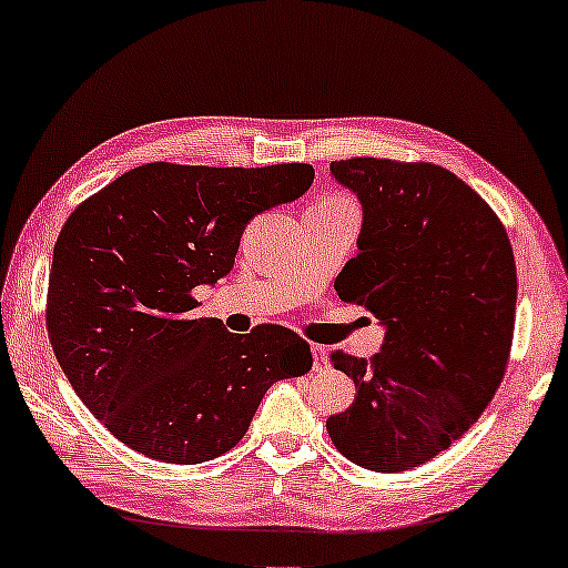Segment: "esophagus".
<instances>
[{
    "mask_svg": "<svg viewBox=\"0 0 568 568\" xmlns=\"http://www.w3.org/2000/svg\"><path fill=\"white\" fill-rule=\"evenodd\" d=\"M312 357H314V369L317 372L327 369V349L322 345H312Z\"/></svg>",
    "mask_w": 568,
    "mask_h": 568,
    "instance_id": "34e87169",
    "label": "esophagus"
}]
</instances>
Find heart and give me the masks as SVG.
I'll return each instance as SVG.
<instances>
[{
	"mask_svg": "<svg viewBox=\"0 0 568 568\" xmlns=\"http://www.w3.org/2000/svg\"><path fill=\"white\" fill-rule=\"evenodd\" d=\"M324 201H345V199H339V196H329V199H324Z\"/></svg>",
	"mask_w": 568,
	"mask_h": 568,
	"instance_id": "1",
	"label": "heart"
}]
</instances>
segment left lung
<instances>
[{"mask_svg":"<svg viewBox=\"0 0 568 568\" xmlns=\"http://www.w3.org/2000/svg\"><path fill=\"white\" fill-rule=\"evenodd\" d=\"M362 203L357 254L334 290L385 327L369 362L329 359L357 387L327 430L357 466L399 473L448 450L504 379L516 317V262L504 223L433 163L352 158L329 165Z\"/></svg>","mask_w":568,"mask_h":568,"instance_id":"left-lung-1","label":"left lung"}]
</instances>
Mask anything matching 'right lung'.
Returning a JSON list of instances; mask_svg holds the SVG:
<instances>
[{
	"mask_svg": "<svg viewBox=\"0 0 568 568\" xmlns=\"http://www.w3.org/2000/svg\"><path fill=\"white\" fill-rule=\"evenodd\" d=\"M312 181L306 163H148L64 221L50 342L74 393L128 448L179 466L219 458L244 438L276 379L312 369V349L292 329L234 334L193 312V290L234 268L246 223Z\"/></svg>",
	"mask_w": 568,
	"mask_h": 568,
	"instance_id": "obj_1",
	"label": "right lung"
}]
</instances>
